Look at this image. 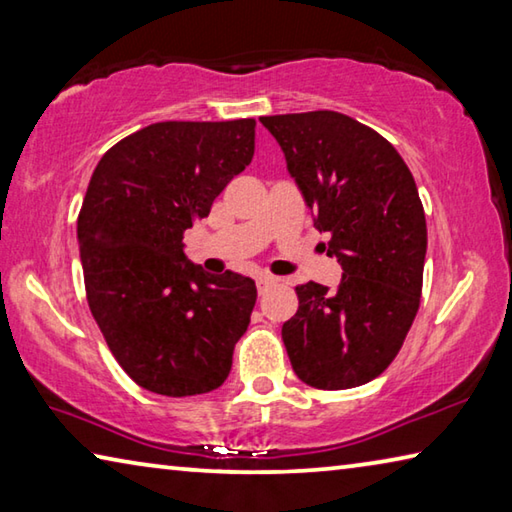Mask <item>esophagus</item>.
<instances>
[{"label":"esophagus","mask_w":512,"mask_h":512,"mask_svg":"<svg viewBox=\"0 0 512 512\" xmlns=\"http://www.w3.org/2000/svg\"><path fill=\"white\" fill-rule=\"evenodd\" d=\"M275 282H277V277L268 275V273H259V275H257V291H259V293H266L268 289L273 287Z\"/></svg>","instance_id":"esophagus-1"}]
</instances>
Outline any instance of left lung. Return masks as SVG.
Masks as SVG:
<instances>
[{
	"instance_id": "obj_1",
	"label": "left lung",
	"mask_w": 512,
	"mask_h": 512,
	"mask_svg": "<svg viewBox=\"0 0 512 512\" xmlns=\"http://www.w3.org/2000/svg\"><path fill=\"white\" fill-rule=\"evenodd\" d=\"M287 160L314 225L339 259V287H296L282 325L293 372L314 388L368 384L397 357L420 307L427 221L395 146L334 110L259 117Z\"/></svg>"
}]
</instances>
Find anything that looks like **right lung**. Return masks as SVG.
I'll return each mask as SVG.
<instances>
[{
	"mask_svg": "<svg viewBox=\"0 0 512 512\" xmlns=\"http://www.w3.org/2000/svg\"><path fill=\"white\" fill-rule=\"evenodd\" d=\"M255 153V119L158 121L99 160L76 223L85 293L119 366L158 395L210 393L230 375L257 289L205 273L183 235Z\"/></svg>",
	"mask_w": 512,
	"mask_h": 512,
	"instance_id": "obj_1",
	"label": "right lung"
}]
</instances>
